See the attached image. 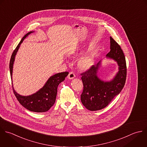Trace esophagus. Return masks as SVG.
Returning a JSON list of instances; mask_svg holds the SVG:
<instances>
[{
  "mask_svg": "<svg viewBox=\"0 0 147 147\" xmlns=\"http://www.w3.org/2000/svg\"><path fill=\"white\" fill-rule=\"evenodd\" d=\"M75 77H76V76H75V74H74V73L73 72H70L69 75H68V76H67V78L69 80L74 79Z\"/></svg>",
  "mask_w": 147,
  "mask_h": 147,
  "instance_id": "esophagus-1",
  "label": "esophagus"
}]
</instances>
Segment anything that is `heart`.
Returning a JSON list of instances; mask_svg holds the SVG:
<instances>
[{
	"mask_svg": "<svg viewBox=\"0 0 147 147\" xmlns=\"http://www.w3.org/2000/svg\"><path fill=\"white\" fill-rule=\"evenodd\" d=\"M94 65V59L90 55H85L77 61L78 67L82 70H87Z\"/></svg>",
	"mask_w": 147,
	"mask_h": 147,
	"instance_id": "b5f03b06",
	"label": "heart"
}]
</instances>
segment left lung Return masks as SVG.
Instances as JSON below:
<instances>
[{
	"label": "left lung",
	"instance_id": "8db88e82",
	"mask_svg": "<svg viewBox=\"0 0 147 147\" xmlns=\"http://www.w3.org/2000/svg\"><path fill=\"white\" fill-rule=\"evenodd\" d=\"M111 51L106 58L113 59L118 65L119 71L110 81H104L98 76L102 61L93 65L90 69L81 74L84 85L81 101L89 111H96L105 108L123 89L127 77V66L125 55L119 44L111 36Z\"/></svg>",
	"mask_w": 147,
	"mask_h": 147
}]
</instances>
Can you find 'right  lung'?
Returning a JSON list of instances; mask_svg holds the SVG:
<instances>
[{
  "mask_svg": "<svg viewBox=\"0 0 147 147\" xmlns=\"http://www.w3.org/2000/svg\"><path fill=\"white\" fill-rule=\"evenodd\" d=\"M34 31H30L27 33L22 39L16 49L12 54L9 62V71L11 81H12L13 66L15 61V56L20 46L21 43L24 39L27 37L31 33ZM69 74V72H61L51 76L46 82L44 86L35 93L29 96H22L18 94L13 89H12L15 96L19 103L27 110L42 113L48 111L50 108L54 104L57 94V88L59 84L65 80L66 77Z\"/></svg>",
  "mask_w": 147,
  "mask_h": 147,
  "instance_id": "add662e5",
  "label": "right lung"
}]
</instances>
